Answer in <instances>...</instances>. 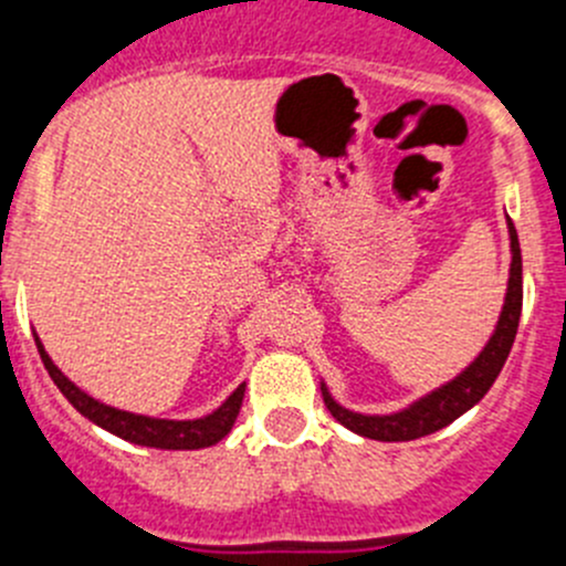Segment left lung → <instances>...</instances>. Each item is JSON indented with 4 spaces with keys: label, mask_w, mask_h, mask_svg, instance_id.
Here are the masks:
<instances>
[{
    "label": "left lung",
    "mask_w": 566,
    "mask_h": 566,
    "mask_svg": "<svg viewBox=\"0 0 566 566\" xmlns=\"http://www.w3.org/2000/svg\"><path fill=\"white\" fill-rule=\"evenodd\" d=\"M509 240H512V265H509L506 301H503L497 326L492 332V337L486 339L484 350L459 376H453L451 381L431 389L429 395L417 398L406 409L389 411V415H361V411L345 409V406H339L332 398L326 384L321 381L323 403L332 411L334 420L343 422L345 429H350L354 434L367 437V440L409 442L451 426L457 417L473 409L490 392L497 373L506 365L509 350H512L514 337H517L520 312H523V254H520L517 229H514L512 221H509Z\"/></svg>",
    "instance_id": "obj_1"
}]
</instances>
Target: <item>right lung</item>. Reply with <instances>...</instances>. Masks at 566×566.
I'll list each match as a JSON object with an SVG mask.
<instances>
[{
	"label": "right lung",
	"instance_id": "add662e5",
	"mask_svg": "<svg viewBox=\"0 0 566 566\" xmlns=\"http://www.w3.org/2000/svg\"><path fill=\"white\" fill-rule=\"evenodd\" d=\"M38 354H41L43 367L49 370L52 381L57 384L60 392L69 398V403L80 411L82 417H87L91 422H96L98 429L109 431V434L120 437L126 442H135V446L146 448H160V451H199V448H210L216 442H221L223 437L232 431L234 420L240 415V406H243L245 384H240L216 411L205 417H196V420H163V417H149V415H135V411L115 409V406L102 403V400L91 398L87 392H82L69 376L60 373V367L49 359L46 348H43L41 339L35 337Z\"/></svg>",
	"mask_w": 566,
	"mask_h": 566
}]
</instances>
